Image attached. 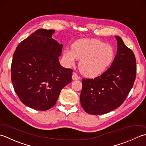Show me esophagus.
<instances>
[{
	"instance_id": "obj_1",
	"label": "esophagus",
	"mask_w": 146,
	"mask_h": 146,
	"mask_svg": "<svg viewBox=\"0 0 146 146\" xmlns=\"http://www.w3.org/2000/svg\"><path fill=\"white\" fill-rule=\"evenodd\" d=\"M80 79V77L78 76V75L76 73H73L72 74V79L73 80H78Z\"/></svg>"
}]
</instances>
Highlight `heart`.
I'll return each instance as SVG.
<instances>
[{"label": "heart", "mask_w": 146, "mask_h": 146, "mask_svg": "<svg viewBox=\"0 0 146 146\" xmlns=\"http://www.w3.org/2000/svg\"><path fill=\"white\" fill-rule=\"evenodd\" d=\"M114 50L108 44L96 39H81L74 42L71 50H65L62 58L67 65L80 60L79 70L83 75L94 77L103 73L112 63Z\"/></svg>", "instance_id": "1"}]
</instances>
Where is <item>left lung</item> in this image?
Returning <instances> with one entry per match:
<instances>
[{
  "label": "left lung",
  "instance_id": "8db88e82",
  "mask_svg": "<svg viewBox=\"0 0 146 146\" xmlns=\"http://www.w3.org/2000/svg\"><path fill=\"white\" fill-rule=\"evenodd\" d=\"M117 40V52L110 67L94 79H83L80 96L84 111L103 115L114 110L125 100L136 76L135 56L121 38Z\"/></svg>",
  "mask_w": 146,
  "mask_h": 146
}]
</instances>
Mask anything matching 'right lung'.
<instances>
[{
  "mask_svg": "<svg viewBox=\"0 0 146 146\" xmlns=\"http://www.w3.org/2000/svg\"><path fill=\"white\" fill-rule=\"evenodd\" d=\"M55 30L39 29L17 45L11 64V80L20 100L45 111L55 105L62 88L72 81L73 70L60 64L62 44Z\"/></svg>",
  "mask_w": 146,
  "mask_h": 146,
  "instance_id": "add662e5",
  "label": "right lung"
}]
</instances>
